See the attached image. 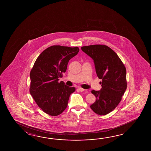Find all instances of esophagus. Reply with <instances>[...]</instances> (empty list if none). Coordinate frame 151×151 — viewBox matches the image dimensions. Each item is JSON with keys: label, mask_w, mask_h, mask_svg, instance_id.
I'll use <instances>...</instances> for the list:
<instances>
[{"label": "esophagus", "mask_w": 151, "mask_h": 151, "mask_svg": "<svg viewBox=\"0 0 151 151\" xmlns=\"http://www.w3.org/2000/svg\"><path fill=\"white\" fill-rule=\"evenodd\" d=\"M78 90H79V91H80V92H83V91H84L85 90V89L83 88H81V87H79V88H78Z\"/></svg>", "instance_id": "34e87169"}]
</instances>
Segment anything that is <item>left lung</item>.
<instances>
[{
  "label": "left lung",
  "instance_id": "obj_1",
  "mask_svg": "<svg viewBox=\"0 0 151 151\" xmlns=\"http://www.w3.org/2000/svg\"><path fill=\"white\" fill-rule=\"evenodd\" d=\"M93 60L97 76L102 79L100 91L92 90L96 101L90 107L104 116L116 109L127 88L126 70L118 55L107 46L93 45L81 47Z\"/></svg>",
  "mask_w": 151,
  "mask_h": 151
}]
</instances>
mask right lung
Listing matches in <instances>:
<instances>
[{"label": "right lung", "mask_w": 151, "mask_h": 151, "mask_svg": "<svg viewBox=\"0 0 151 151\" xmlns=\"http://www.w3.org/2000/svg\"><path fill=\"white\" fill-rule=\"evenodd\" d=\"M79 51L78 47L53 45L42 52L30 72L29 92L37 105L51 116L64 112L74 87L58 82L68 67V61Z\"/></svg>", "instance_id": "right-lung-1"}]
</instances>
